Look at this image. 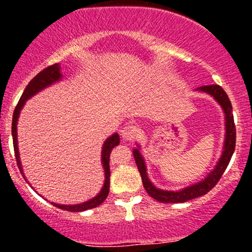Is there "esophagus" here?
Here are the masks:
<instances>
[{"label":"esophagus","instance_id":"esophagus-1","mask_svg":"<svg viewBox=\"0 0 252 252\" xmlns=\"http://www.w3.org/2000/svg\"><path fill=\"white\" fill-rule=\"evenodd\" d=\"M121 132H122L121 135H122L123 140L132 141L141 135V129L134 124H128V126H124Z\"/></svg>","mask_w":252,"mask_h":252}]
</instances>
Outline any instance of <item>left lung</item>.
Instances as JSON below:
<instances>
[{
  "mask_svg": "<svg viewBox=\"0 0 252 252\" xmlns=\"http://www.w3.org/2000/svg\"><path fill=\"white\" fill-rule=\"evenodd\" d=\"M198 90L200 91L207 92L211 96L215 97V99L221 105L222 110L225 112V121H226V135H225V144H224V152L219 160L218 164L211 174L205 179L204 181L199 182V184L194 185V186L187 187V189L179 190V192H170V190H162L156 189L153 186V184L148 180V176L146 173V166H144L143 158L141 156L140 152L137 149L134 150V158L137 164L138 172H140L141 178H142L143 187L146 189L147 193L152 196L155 200L160 202H185L192 200V199L198 198L210 192L213 187L218 184L220 180L221 175L224 174L225 169L227 168L228 163H230L231 158H232L233 152L236 148V126L235 121H233V114H232V104H231L230 99H228L226 92L222 90L221 86L219 85H205L200 86Z\"/></svg>",
  "mask_w": 252,
  "mask_h": 252,
  "instance_id": "obj_1",
  "label": "left lung"
}]
</instances>
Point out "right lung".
<instances>
[{
    "instance_id": "right-lung-1",
    "label": "right lung",
    "mask_w": 252,
    "mask_h": 252,
    "mask_svg": "<svg viewBox=\"0 0 252 252\" xmlns=\"http://www.w3.org/2000/svg\"><path fill=\"white\" fill-rule=\"evenodd\" d=\"M62 74H60V66L59 63H54V65L48 66V67L43 68L41 72L36 74L33 79L31 80L30 84L26 86L24 94H22L21 98H20L19 103H17L15 110H14V115H13V123H11V134H13V144H14V153H15V158H16V162L17 166H19L20 172L21 174L22 173V168H21V162H20V158H19V149H17V138H16V123H17V118H19L20 111H21L22 106L26 100L28 98H31L32 96L39 92L40 90L45 89L46 86L51 85L52 83L57 82V80L60 79ZM120 144V136L118 134H114L111 137H109L108 140L105 141L103 146V152H102V162L104 166V169H105V182H104V186L102 190L99 192V194L97 196H94V199L91 200L84 202V204H79V205H59V204H53L54 206L58 207V209H62L65 211H71V212H82V211L85 210H90V209H94V207L99 206L102 202L105 200L106 196L109 194V189H110V166H109V161H110V154H111V150L115 148V147ZM25 176V175H24Z\"/></svg>"
}]
</instances>
